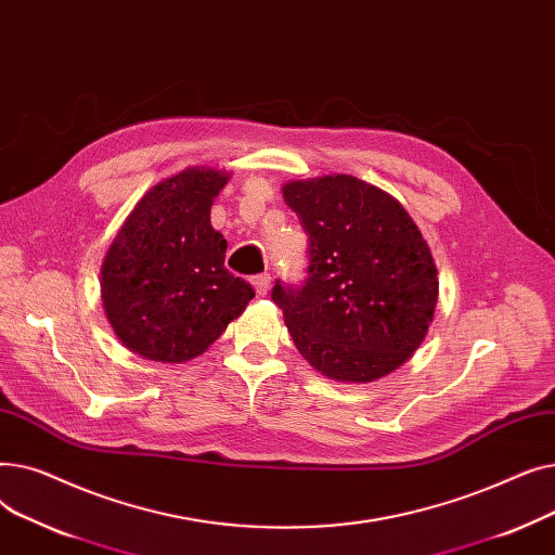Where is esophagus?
Returning <instances> with one entry per match:
<instances>
[{
  "label": "esophagus",
  "instance_id": "1",
  "mask_svg": "<svg viewBox=\"0 0 555 555\" xmlns=\"http://www.w3.org/2000/svg\"><path fill=\"white\" fill-rule=\"evenodd\" d=\"M251 283H254L256 293H258L260 297H266L268 289H270V283H272V276H270V274H256V276L251 279Z\"/></svg>",
  "mask_w": 555,
  "mask_h": 555
}]
</instances>
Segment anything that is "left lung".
Returning <instances> with one entry per match:
<instances>
[{
	"label": "left lung",
	"instance_id": "1",
	"mask_svg": "<svg viewBox=\"0 0 555 555\" xmlns=\"http://www.w3.org/2000/svg\"><path fill=\"white\" fill-rule=\"evenodd\" d=\"M283 197L308 236L306 279L272 287L297 351L339 383L391 373L425 339L439 295L418 227L351 175L289 182Z\"/></svg>",
	"mask_w": 555,
	"mask_h": 555
}]
</instances>
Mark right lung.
Returning <instances> with one entry per match:
<instances>
[{
  "mask_svg": "<svg viewBox=\"0 0 555 555\" xmlns=\"http://www.w3.org/2000/svg\"><path fill=\"white\" fill-rule=\"evenodd\" d=\"M214 168H186L145 193L105 256L103 306L132 353L186 362L224 333L254 287L224 268L227 241L211 204L227 184Z\"/></svg>",
  "mask_w": 555,
  "mask_h": 555,
  "instance_id": "add662e5",
  "label": "right lung"
}]
</instances>
